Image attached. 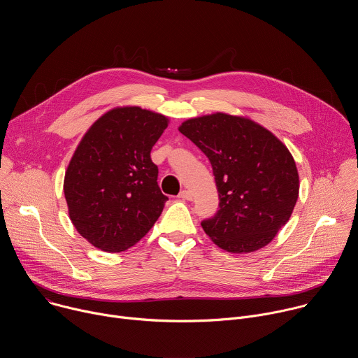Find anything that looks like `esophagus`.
I'll return each instance as SVG.
<instances>
[{
	"label": "esophagus",
	"instance_id": "1",
	"mask_svg": "<svg viewBox=\"0 0 358 358\" xmlns=\"http://www.w3.org/2000/svg\"><path fill=\"white\" fill-rule=\"evenodd\" d=\"M178 196H180L181 199L191 201V199H192V192H191V191H188V189H182V191L178 194Z\"/></svg>",
	"mask_w": 358,
	"mask_h": 358
}]
</instances>
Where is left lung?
I'll use <instances>...</instances> for the list:
<instances>
[{"instance_id":"8db88e82","label":"left lung","mask_w":358,"mask_h":358,"mask_svg":"<svg viewBox=\"0 0 358 358\" xmlns=\"http://www.w3.org/2000/svg\"><path fill=\"white\" fill-rule=\"evenodd\" d=\"M213 166L220 195L202 229L222 249L253 252L268 245L289 221L299 195V174L287 147L261 124L215 113L178 129Z\"/></svg>"}]
</instances>
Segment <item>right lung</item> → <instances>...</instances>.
I'll use <instances>...</instances> for the list:
<instances>
[{
    "label": "right lung",
    "instance_id": "add662e5",
    "mask_svg": "<svg viewBox=\"0 0 358 358\" xmlns=\"http://www.w3.org/2000/svg\"><path fill=\"white\" fill-rule=\"evenodd\" d=\"M169 126L141 108L105 113L83 136L68 166L64 192L76 231L105 252L136 245L159 220L169 199L150 151Z\"/></svg>",
    "mask_w": 358,
    "mask_h": 358
}]
</instances>
